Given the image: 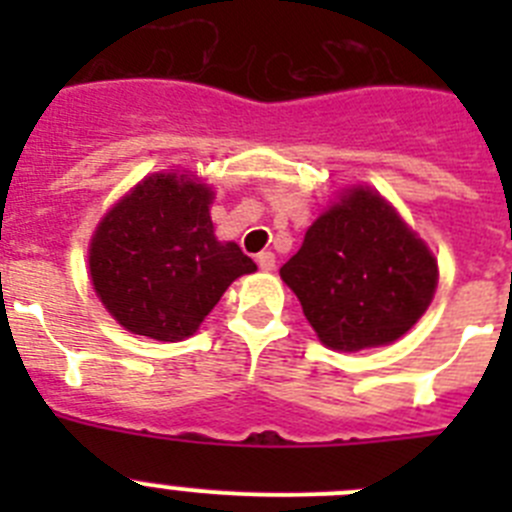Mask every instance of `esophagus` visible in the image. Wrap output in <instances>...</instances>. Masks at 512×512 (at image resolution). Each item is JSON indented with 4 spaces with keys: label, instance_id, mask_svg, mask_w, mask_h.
Returning <instances> with one entry per match:
<instances>
[{
    "label": "esophagus",
    "instance_id": "34e87169",
    "mask_svg": "<svg viewBox=\"0 0 512 512\" xmlns=\"http://www.w3.org/2000/svg\"><path fill=\"white\" fill-rule=\"evenodd\" d=\"M256 264H259L261 271H271L274 266H277V259H274V253H271V251H264V253H259V256H256Z\"/></svg>",
    "mask_w": 512,
    "mask_h": 512
}]
</instances>
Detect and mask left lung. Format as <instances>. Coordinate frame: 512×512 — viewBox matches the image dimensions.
<instances>
[{
  "label": "left lung",
  "instance_id": "8db88e82",
  "mask_svg": "<svg viewBox=\"0 0 512 512\" xmlns=\"http://www.w3.org/2000/svg\"><path fill=\"white\" fill-rule=\"evenodd\" d=\"M279 274L338 351L397 341L431 305L438 279L431 251L372 189L323 212Z\"/></svg>",
  "mask_w": 512,
  "mask_h": 512
}]
</instances>
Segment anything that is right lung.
I'll return each instance as SVG.
<instances>
[{"label": "right lung", "mask_w": 512, "mask_h": 512, "mask_svg": "<svg viewBox=\"0 0 512 512\" xmlns=\"http://www.w3.org/2000/svg\"><path fill=\"white\" fill-rule=\"evenodd\" d=\"M212 192L187 176L156 174L104 217L89 248L99 300L138 336L182 341L241 274L256 269L235 243H220Z\"/></svg>", "instance_id": "obj_1"}]
</instances>
